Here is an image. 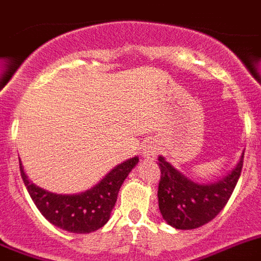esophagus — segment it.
Returning a JSON list of instances; mask_svg holds the SVG:
<instances>
[{"label": "esophagus", "instance_id": "obj_1", "mask_svg": "<svg viewBox=\"0 0 261 261\" xmlns=\"http://www.w3.org/2000/svg\"><path fill=\"white\" fill-rule=\"evenodd\" d=\"M158 153V146L155 142L149 141L141 149V157L145 160H154L155 154Z\"/></svg>", "mask_w": 261, "mask_h": 261}]
</instances>
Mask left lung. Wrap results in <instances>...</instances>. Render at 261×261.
Here are the masks:
<instances>
[{"label":"left lung","instance_id":"obj_1","mask_svg":"<svg viewBox=\"0 0 261 261\" xmlns=\"http://www.w3.org/2000/svg\"><path fill=\"white\" fill-rule=\"evenodd\" d=\"M244 149L239 161L226 175L199 184L158 155L161 181L158 185V207L164 220L177 230H193L217 217L230 199L242 173Z\"/></svg>","mask_w":261,"mask_h":261}]
</instances>
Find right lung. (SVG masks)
<instances>
[{
  "instance_id": "right-lung-1",
  "label": "right lung",
  "mask_w": 261,
  "mask_h": 261,
  "mask_svg": "<svg viewBox=\"0 0 261 261\" xmlns=\"http://www.w3.org/2000/svg\"><path fill=\"white\" fill-rule=\"evenodd\" d=\"M137 164V155L129 158L107 173L95 186L77 194H57L44 190L29 179L21 160L19 169L31 199L50 223L68 232L90 233L108 222L122 182Z\"/></svg>"
}]
</instances>
